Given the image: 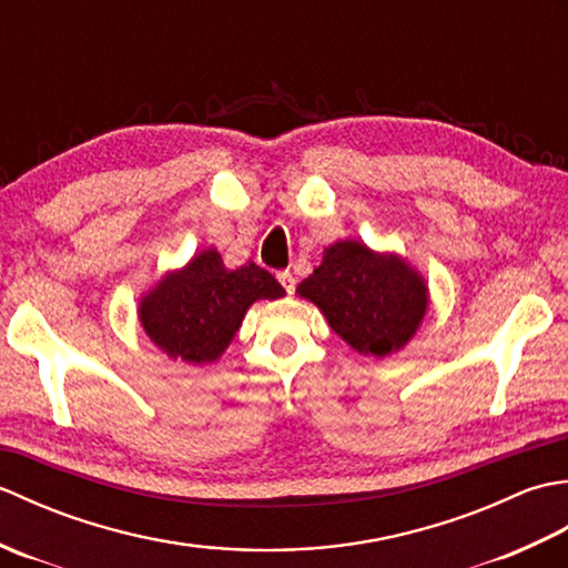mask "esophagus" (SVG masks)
Listing matches in <instances>:
<instances>
[{
	"label": "esophagus",
	"instance_id": "1",
	"mask_svg": "<svg viewBox=\"0 0 568 568\" xmlns=\"http://www.w3.org/2000/svg\"><path fill=\"white\" fill-rule=\"evenodd\" d=\"M277 281H281V285L285 287L287 295L295 293V277H293L291 271H281V273H277Z\"/></svg>",
	"mask_w": 568,
	"mask_h": 568
}]
</instances>
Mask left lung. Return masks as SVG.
<instances>
[{
	"label": "left lung",
	"instance_id": "8db88e82",
	"mask_svg": "<svg viewBox=\"0 0 568 568\" xmlns=\"http://www.w3.org/2000/svg\"><path fill=\"white\" fill-rule=\"evenodd\" d=\"M329 327L358 354L385 356L405 346L427 312V285L397 256H378L358 241H339L297 285Z\"/></svg>",
	"mask_w": 568,
	"mask_h": 568
}]
</instances>
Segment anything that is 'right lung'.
Returning <instances> with one entry per match:
<instances>
[{
    "instance_id": "obj_1",
    "label": "right lung",
    "mask_w": 568,
    "mask_h": 568,
    "mask_svg": "<svg viewBox=\"0 0 568 568\" xmlns=\"http://www.w3.org/2000/svg\"><path fill=\"white\" fill-rule=\"evenodd\" d=\"M275 277L256 263L229 271L214 248L155 285L139 307L143 329L171 358L207 364L220 358L256 300L283 297Z\"/></svg>"
}]
</instances>
